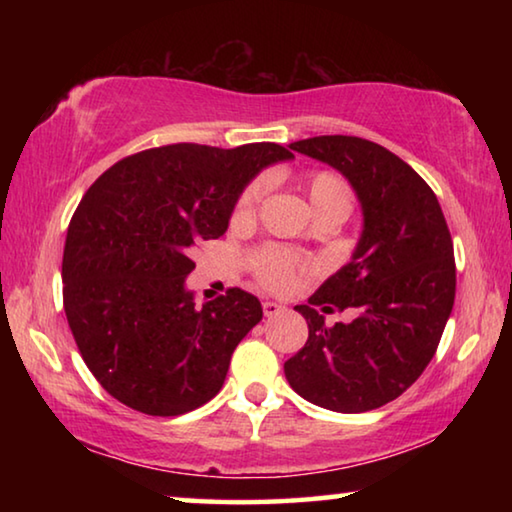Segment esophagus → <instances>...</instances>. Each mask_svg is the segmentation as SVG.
Returning a JSON list of instances; mask_svg holds the SVG:
<instances>
[{
    "mask_svg": "<svg viewBox=\"0 0 512 512\" xmlns=\"http://www.w3.org/2000/svg\"><path fill=\"white\" fill-rule=\"evenodd\" d=\"M262 307H264V316H268V318H273L284 311V307L277 305V302H273V300H264Z\"/></svg>",
    "mask_w": 512,
    "mask_h": 512,
    "instance_id": "esophagus-1",
    "label": "esophagus"
}]
</instances>
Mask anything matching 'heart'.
<instances>
[{
	"label": "heart",
	"mask_w": 512,
	"mask_h": 512,
	"mask_svg": "<svg viewBox=\"0 0 512 512\" xmlns=\"http://www.w3.org/2000/svg\"><path fill=\"white\" fill-rule=\"evenodd\" d=\"M271 180L266 176H257L255 180L244 187V192L239 194L235 210H232V221L235 223H250L259 212L264 196L268 192ZM307 196L309 205L316 216L339 212L348 216L352 207V194L348 183L341 176H336L332 171H316L307 178ZM253 271L259 277V282L266 284L268 289H287L296 280V273L305 268V262L296 255L287 253L282 248H262L257 250L250 259Z\"/></svg>",
	"instance_id": "heart-1"
}]
</instances>
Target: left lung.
I'll use <instances>...</instances> for the list:
<instances>
[{
  "label": "left lung",
  "instance_id": "1",
  "mask_svg": "<svg viewBox=\"0 0 512 512\" xmlns=\"http://www.w3.org/2000/svg\"><path fill=\"white\" fill-rule=\"evenodd\" d=\"M352 185L363 230L350 262L298 305L309 339L284 363L293 391L336 413L379 409L418 379L443 336L456 296L454 244L431 187L384 146L350 135L289 144ZM354 308L350 324L323 313Z\"/></svg>",
  "mask_w": 512,
  "mask_h": 512
}]
</instances>
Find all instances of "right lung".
I'll use <instances>...</instances> for the list:
<instances>
[{
	"mask_svg": "<svg viewBox=\"0 0 512 512\" xmlns=\"http://www.w3.org/2000/svg\"><path fill=\"white\" fill-rule=\"evenodd\" d=\"M293 153L273 142L169 144L119 160L69 221L63 305L85 366L146 415H183L221 391L239 341L262 320L253 293L196 307L189 248L228 230L239 194Z\"/></svg>",
	"mask_w": 512,
	"mask_h": 512,
	"instance_id": "right-lung-1",
	"label": "right lung"
}]
</instances>
